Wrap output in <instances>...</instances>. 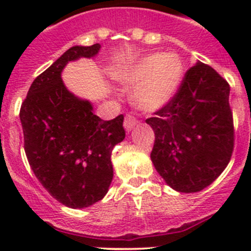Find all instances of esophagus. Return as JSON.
Masks as SVG:
<instances>
[{
    "mask_svg": "<svg viewBox=\"0 0 251 251\" xmlns=\"http://www.w3.org/2000/svg\"><path fill=\"white\" fill-rule=\"evenodd\" d=\"M137 124H138V121H137L136 117H133L132 114H127L126 115V118H124V129L127 130V132H129V130H132L133 128L136 127Z\"/></svg>",
    "mask_w": 251,
    "mask_h": 251,
    "instance_id": "esophagus-1",
    "label": "esophagus"
}]
</instances>
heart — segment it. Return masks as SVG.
I'll use <instances>...</instances> for the list:
<instances>
[{
	"label": "heart",
	"mask_w": 251,
	"mask_h": 251,
	"mask_svg": "<svg viewBox=\"0 0 251 251\" xmlns=\"http://www.w3.org/2000/svg\"><path fill=\"white\" fill-rule=\"evenodd\" d=\"M183 77V63L175 52H152L115 68L113 79L133 86V103L139 109L153 112L165 106L178 90Z\"/></svg>",
	"instance_id": "1"
}]
</instances>
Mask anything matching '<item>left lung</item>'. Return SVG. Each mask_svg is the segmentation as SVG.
I'll list each match as a JSON object with an SVG mask.
<instances>
[{
    "instance_id": "obj_1",
    "label": "left lung",
    "mask_w": 251,
    "mask_h": 251,
    "mask_svg": "<svg viewBox=\"0 0 251 251\" xmlns=\"http://www.w3.org/2000/svg\"><path fill=\"white\" fill-rule=\"evenodd\" d=\"M230 86L211 66L197 61L175 97L148 118L154 132L151 159L170 187L199 192L226 168L234 150Z\"/></svg>"
}]
</instances>
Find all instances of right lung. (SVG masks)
<instances>
[{"mask_svg": "<svg viewBox=\"0 0 251 251\" xmlns=\"http://www.w3.org/2000/svg\"><path fill=\"white\" fill-rule=\"evenodd\" d=\"M99 50V44L66 50L32 81L20 110L31 170L51 196L72 208L105 196L113 179L112 151L126 137L123 115L103 121L61 79L66 64Z\"/></svg>", "mask_w": 251, "mask_h": 251, "instance_id": "obj_1", "label": "right lung"}]
</instances>
